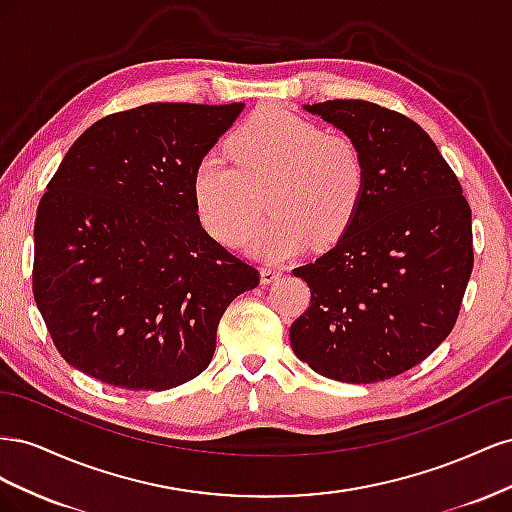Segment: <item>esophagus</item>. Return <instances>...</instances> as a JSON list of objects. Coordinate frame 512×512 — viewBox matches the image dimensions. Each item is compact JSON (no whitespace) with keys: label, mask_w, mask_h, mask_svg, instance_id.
Instances as JSON below:
<instances>
[{"label":"esophagus","mask_w":512,"mask_h":512,"mask_svg":"<svg viewBox=\"0 0 512 512\" xmlns=\"http://www.w3.org/2000/svg\"><path fill=\"white\" fill-rule=\"evenodd\" d=\"M282 277V269H275V267H262L260 269V282L262 284H273Z\"/></svg>","instance_id":"34e87169"}]
</instances>
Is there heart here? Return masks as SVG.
Instances as JSON below:
<instances>
[{"mask_svg":"<svg viewBox=\"0 0 512 512\" xmlns=\"http://www.w3.org/2000/svg\"><path fill=\"white\" fill-rule=\"evenodd\" d=\"M232 164L200 158L192 173L198 222L209 235L237 247L250 235L267 196L271 218L247 243L262 260H286L312 241L335 245L359 213L367 185L361 149L284 108H262L228 136Z\"/></svg>","mask_w":512,"mask_h":512,"instance_id":"heart-1","label":"heart"}]
</instances>
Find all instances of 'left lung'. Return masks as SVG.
Masks as SVG:
<instances>
[{
    "label": "left lung",
    "mask_w": 512,
    "mask_h": 512,
    "mask_svg": "<svg viewBox=\"0 0 512 512\" xmlns=\"http://www.w3.org/2000/svg\"><path fill=\"white\" fill-rule=\"evenodd\" d=\"M361 149L367 185L333 250L292 273L312 301L290 346L316 374L371 384L404 374L453 331L472 254V211L429 134L365 100L305 104Z\"/></svg>",
    "instance_id": "8db88e82"
}]
</instances>
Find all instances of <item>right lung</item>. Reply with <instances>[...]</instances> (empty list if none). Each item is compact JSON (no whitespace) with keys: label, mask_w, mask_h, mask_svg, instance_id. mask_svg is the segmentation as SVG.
<instances>
[{"label":"right lung","mask_w":512,"mask_h":512,"mask_svg":"<svg viewBox=\"0 0 512 512\" xmlns=\"http://www.w3.org/2000/svg\"><path fill=\"white\" fill-rule=\"evenodd\" d=\"M243 104L153 102L87 128L46 185L34 226V299L83 374L166 391L205 371L226 307L254 267L200 226L192 173Z\"/></svg>","instance_id":"right-lung-1"}]
</instances>
